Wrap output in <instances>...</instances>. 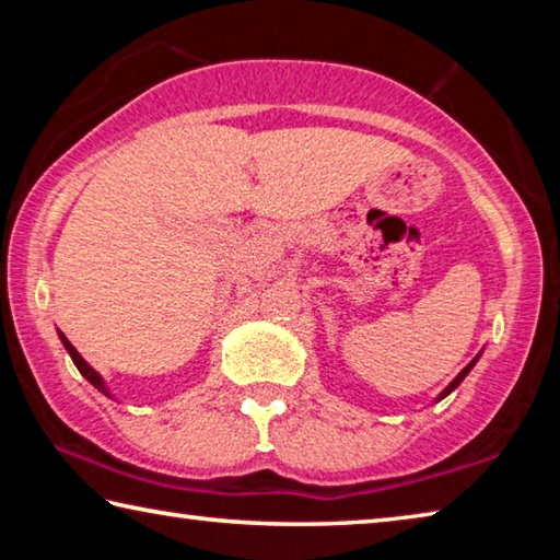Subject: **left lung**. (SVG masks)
<instances>
[{"label":"left lung","instance_id":"1","mask_svg":"<svg viewBox=\"0 0 560 560\" xmlns=\"http://www.w3.org/2000/svg\"><path fill=\"white\" fill-rule=\"evenodd\" d=\"M479 355H481V353H479ZM479 355H477V358H474V360H471V363H469L467 368H464V371H462V373H459L457 377H454V381H452V383H450L447 387H444V390H442V393H440L438 397H434V402H440V400H444V397H447V395H450L452 390H457V387H459V383L464 381V377H467V375H469V371H471V368H474V365H477V360H479Z\"/></svg>","mask_w":560,"mask_h":560}]
</instances>
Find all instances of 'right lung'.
<instances>
[{"mask_svg": "<svg viewBox=\"0 0 560 560\" xmlns=\"http://www.w3.org/2000/svg\"><path fill=\"white\" fill-rule=\"evenodd\" d=\"M59 338H61V343H63V348H66V353L71 355L73 365L79 368V373H81L83 377H86V381H89L93 387H96L98 393H103V395L110 397V400H113V393L108 390V385H106V381H103V377H101V373H98V371H93V368L86 363V360H83V355L79 353V350H75V348L71 346V340L66 338V336L61 334V330H59Z\"/></svg>", "mask_w": 560, "mask_h": 560, "instance_id": "right-lung-1", "label": "right lung"}]
</instances>
